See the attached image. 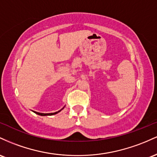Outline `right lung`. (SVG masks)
Segmentation results:
<instances>
[{"instance_id":"1","label":"right lung","mask_w":157,"mask_h":157,"mask_svg":"<svg viewBox=\"0 0 157 157\" xmlns=\"http://www.w3.org/2000/svg\"><path fill=\"white\" fill-rule=\"evenodd\" d=\"M64 107H65V106H64ZM64 107H63L62 109H61V110H59V111L55 112V113H38V112H36V111H33V112H34L35 113L38 114V115H39V116H42V117H45V116H52V115H55V114H57L58 113H59L60 111H61V110H63V109L64 108Z\"/></svg>"}]
</instances>
